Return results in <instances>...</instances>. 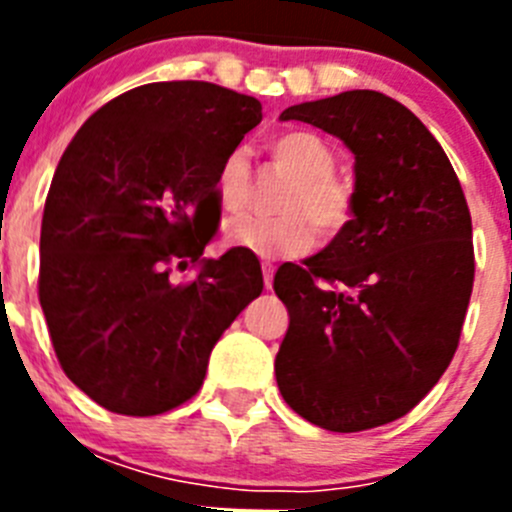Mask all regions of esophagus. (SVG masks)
Here are the masks:
<instances>
[{"mask_svg": "<svg viewBox=\"0 0 512 512\" xmlns=\"http://www.w3.org/2000/svg\"><path fill=\"white\" fill-rule=\"evenodd\" d=\"M261 271H264V284H266V289H269L271 282H274V264L264 261V264H261Z\"/></svg>", "mask_w": 512, "mask_h": 512, "instance_id": "obj_1", "label": "esophagus"}]
</instances>
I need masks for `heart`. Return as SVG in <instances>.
Here are the masks:
<instances>
[{"label":"heart","instance_id":"1","mask_svg":"<svg viewBox=\"0 0 512 512\" xmlns=\"http://www.w3.org/2000/svg\"><path fill=\"white\" fill-rule=\"evenodd\" d=\"M282 169L295 174L279 197L274 217H235L225 223V241L259 259H292L315 246V230L336 238L354 217V187L336 176V153L312 130H284L269 143ZM217 202L225 212H243L251 202V166L243 151H230L215 176Z\"/></svg>","mask_w":512,"mask_h":512}]
</instances>
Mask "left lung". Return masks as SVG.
Listing matches in <instances>:
<instances>
[{
    "label": "left lung",
    "mask_w": 512,
    "mask_h": 512,
    "mask_svg": "<svg viewBox=\"0 0 512 512\" xmlns=\"http://www.w3.org/2000/svg\"><path fill=\"white\" fill-rule=\"evenodd\" d=\"M354 153V217L320 253L282 264L277 384L325 431L392 423L441 379L474 284L472 215L431 130L387 94L354 89L287 107Z\"/></svg>",
    "instance_id": "1"
}]
</instances>
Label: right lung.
<instances>
[{"label": "right lung", "instance_id": "add662e5", "mask_svg": "<svg viewBox=\"0 0 512 512\" xmlns=\"http://www.w3.org/2000/svg\"><path fill=\"white\" fill-rule=\"evenodd\" d=\"M261 122V102L210 81H156L79 128L40 225L38 297L66 377L120 415H161L197 395L210 351L261 295L259 259L217 233L215 176ZM201 269L174 285V263Z\"/></svg>", "mask_w": 512, "mask_h": 512}]
</instances>
